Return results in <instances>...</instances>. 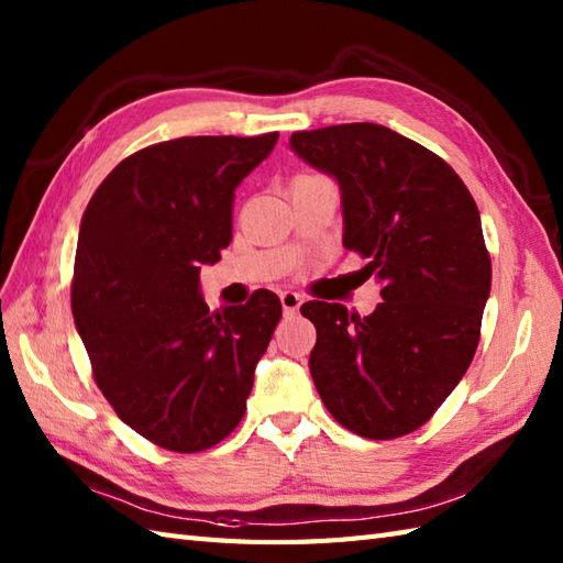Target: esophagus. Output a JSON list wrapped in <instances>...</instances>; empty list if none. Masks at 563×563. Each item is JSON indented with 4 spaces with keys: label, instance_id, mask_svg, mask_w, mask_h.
I'll list each match as a JSON object with an SVG mask.
<instances>
[{
    "label": "esophagus",
    "instance_id": "1",
    "mask_svg": "<svg viewBox=\"0 0 563 563\" xmlns=\"http://www.w3.org/2000/svg\"><path fill=\"white\" fill-rule=\"evenodd\" d=\"M280 305H283L285 314H295L302 305V295H297L292 290H285V292H280Z\"/></svg>",
    "mask_w": 563,
    "mask_h": 563
}]
</instances>
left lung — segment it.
Returning a JSON list of instances; mask_svg holds the SVG:
<instances>
[{"instance_id": "obj_1", "label": "left lung", "mask_w": 563, "mask_h": 563, "mask_svg": "<svg viewBox=\"0 0 563 563\" xmlns=\"http://www.w3.org/2000/svg\"><path fill=\"white\" fill-rule=\"evenodd\" d=\"M290 147L341 188L343 246L382 283L373 314L307 302L309 373L336 421L369 440L421 428L479 345L492 258L470 190L448 162L377 123L292 133Z\"/></svg>"}]
</instances>
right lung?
<instances>
[{
	"label": "right lung",
	"instance_id": "right-lung-1",
	"mask_svg": "<svg viewBox=\"0 0 563 563\" xmlns=\"http://www.w3.org/2000/svg\"><path fill=\"white\" fill-rule=\"evenodd\" d=\"M278 133L178 137L130 154L79 224L71 314L91 373L123 423L154 445L200 452L242 421L283 307L256 290L210 312L200 266L232 242L234 190Z\"/></svg>",
	"mask_w": 563,
	"mask_h": 563
}]
</instances>
